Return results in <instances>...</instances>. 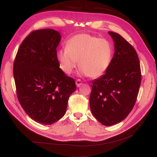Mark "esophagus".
Masks as SVG:
<instances>
[{
  "instance_id": "esophagus-1",
  "label": "esophagus",
  "mask_w": 157,
  "mask_h": 157,
  "mask_svg": "<svg viewBox=\"0 0 157 157\" xmlns=\"http://www.w3.org/2000/svg\"><path fill=\"white\" fill-rule=\"evenodd\" d=\"M75 83H76V85H77V87H79V86H80V85L82 84V81H81V80H80V79L77 80H76Z\"/></svg>"
}]
</instances>
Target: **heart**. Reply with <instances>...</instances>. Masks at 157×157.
<instances>
[{"instance_id":"b5f03b06","label":"heart","mask_w":157,"mask_h":157,"mask_svg":"<svg viewBox=\"0 0 157 157\" xmlns=\"http://www.w3.org/2000/svg\"><path fill=\"white\" fill-rule=\"evenodd\" d=\"M113 47L105 39L89 34L75 35L68 40L66 48L57 52L61 70L70 75L78 61L80 73L98 78L105 73L113 58Z\"/></svg>"}]
</instances>
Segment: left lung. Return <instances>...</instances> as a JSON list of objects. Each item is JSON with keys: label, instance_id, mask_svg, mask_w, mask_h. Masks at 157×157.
<instances>
[{"label": "left lung", "instance_id": "left-lung-1", "mask_svg": "<svg viewBox=\"0 0 157 157\" xmlns=\"http://www.w3.org/2000/svg\"><path fill=\"white\" fill-rule=\"evenodd\" d=\"M115 42V54L105 73L92 82L90 107L103 125L118 124L134 107L141 74L135 49L119 34L108 32Z\"/></svg>", "mask_w": 157, "mask_h": 157}]
</instances>
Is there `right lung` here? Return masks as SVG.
<instances>
[{"instance_id":"add662e5","label":"right lung","mask_w":157,"mask_h":157,"mask_svg":"<svg viewBox=\"0 0 157 157\" xmlns=\"http://www.w3.org/2000/svg\"><path fill=\"white\" fill-rule=\"evenodd\" d=\"M61 39L59 32L54 29L31 32L13 63L19 102L31 118L44 125L63 117L70 95L76 90L74 79L61 70L56 58Z\"/></svg>"}]
</instances>
